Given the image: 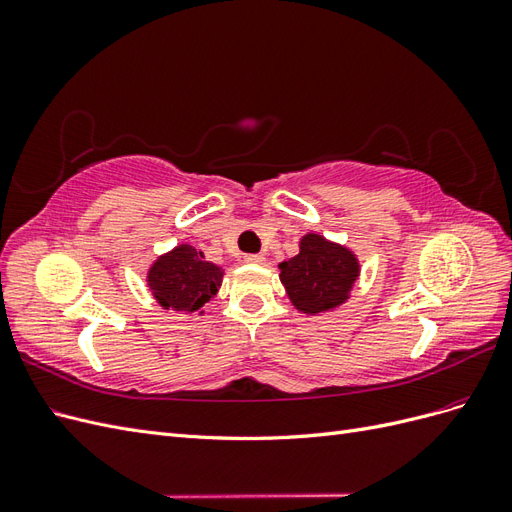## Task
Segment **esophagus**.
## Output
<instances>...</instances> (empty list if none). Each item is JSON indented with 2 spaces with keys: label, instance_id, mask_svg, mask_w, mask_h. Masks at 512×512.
I'll return each instance as SVG.
<instances>
[{
  "label": "esophagus",
  "instance_id": "esophagus-1",
  "mask_svg": "<svg viewBox=\"0 0 512 512\" xmlns=\"http://www.w3.org/2000/svg\"><path fill=\"white\" fill-rule=\"evenodd\" d=\"M267 258L262 256V254H247L245 256V262H250V265H262V262H265Z\"/></svg>",
  "mask_w": 512,
  "mask_h": 512
}]
</instances>
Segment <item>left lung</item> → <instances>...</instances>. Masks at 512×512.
<instances>
[{
    "instance_id": "obj_1",
    "label": "left lung",
    "mask_w": 512,
    "mask_h": 512,
    "mask_svg": "<svg viewBox=\"0 0 512 512\" xmlns=\"http://www.w3.org/2000/svg\"><path fill=\"white\" fill-rule=\"evenodd\" d=\"M277 269L292 307L307 316H320L350 301L361 277V260L346 243L307 232L299 239V254L282 260Z\"/></svg>"
}]
</instances>
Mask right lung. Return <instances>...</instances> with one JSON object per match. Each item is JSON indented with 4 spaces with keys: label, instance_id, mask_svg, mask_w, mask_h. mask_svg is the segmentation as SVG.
Listing matches in <instances>:
<instances>
[{
    "label": "right lung",
    "instance_id": "obj_1",
    "mask_svg": "<svg viewBox=\"0 0 512 512\" xmlns=\"http://www.w3.org/2000/svg\"><path fill=\"white\" fill-rule=\"evenodd\" d=\"M224 273L203 250L179 243L151 262L145 282L153 301L166 312L205 316V305L218 297Z\"/></svg>",
    "mask_w": 512,
    "mask_h": 512
}]
</instances>
